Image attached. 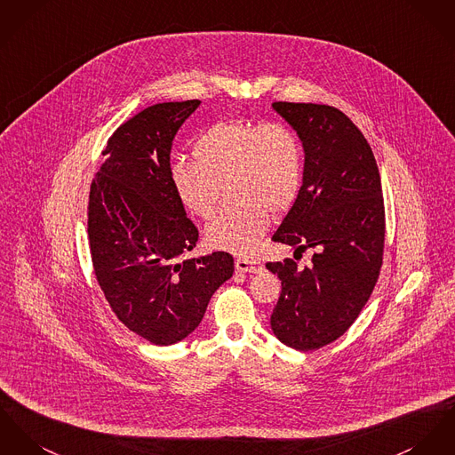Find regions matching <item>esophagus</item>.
Segmentation results:
<instances>
[{"mask_svg": "<svg viewBox=\"0 0 455 455\" xmlns=\"http://www.w3.org/2000/svg\"><path fill=\"white\" fill-rule=\"evenodd\" d=\"M235 268L241 274H259L263 270V265L256 259H237Z\"/></svg>", "mask_w": 455, "mask_h": 455, "instance_id": "34e87169", "label": "esophagus"}]
</instances>
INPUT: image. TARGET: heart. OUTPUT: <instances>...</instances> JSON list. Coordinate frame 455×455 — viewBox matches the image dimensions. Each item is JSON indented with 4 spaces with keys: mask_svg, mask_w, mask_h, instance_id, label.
I'll use <instances>...</instances> for the list:
<instances>
[{
    "mask_svg": "<svg viewBox=\"0 0 455 455\" xmlns=\"http://www.w3.org/2000/svg\"><path fill=\"white\" fill-rule=\"evenodd\" d=\"M196 161H175L170 180L180 204L208 220L221 188L230 185L237 208L206 227V243L235 254H252L268 228L270 214L289 210L303 178V150L296 133L282 123L218 121L192 147Z\"/></svg>",
    "mask_w": 455,
    "mask_h": 455,
    "instance_id": "b5f03b06",
    "label": "heart"
}]
</instances>
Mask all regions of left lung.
<instances>
[{"label":"left lung","instance_id":"left-lung-1","mask_svg":"<svg viewBox=\"0 0 455 455\" xmlns=\"http://www.w3.org/2000/svg\"><path fill=\"white\" fill-rule=\"evenodd\" d=\"M305 150L303 185L272 241L314 249L298 268L270 261L282 280L272 331L283 345L318 350L343 336L371 298L385 249L381 176L371 145L339 108L274 102Z\"/></svg>","mask_w":455,"mask_h":455}]
</instances>
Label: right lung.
<instances>
[{
    "label": "right lung",
    "instance_id": "obj_1",
    "mask_svg": "<svg viewBox=\"0 0 455 455\" xmlns=\"http://www.w3.org/2000/svg\"><path fill=\"white\" fill-rule=\"evenodd\" d=\"M199 104L150 105L121 124L90 188L88 239L105 299L130 331L159 347L194 332L214 291L234 275L225 251L185 259L199 230L172 187L170 154Z\"/></svg>",
    "mask_w": 455,
    "mask_h": 455
}]
</instances>
